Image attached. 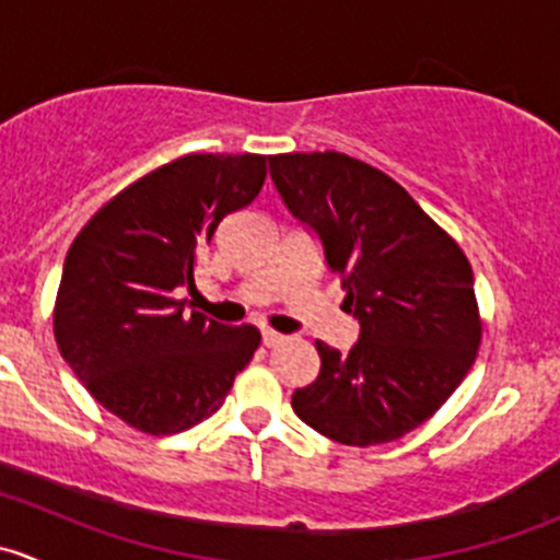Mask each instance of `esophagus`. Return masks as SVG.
I'll return each instance as SVG.
<instances>
[{"label": "esophagus", "instance_id": "1", "mask_svg": "<svg viewBox=\"0 0 560 560\" xmlns=\"http://www.w3.org/2000/svg\"><path fill=\"white\" fill-rule=\"evenodd\" d=\"M284 341V336H281V332H276V330H270V327H265L262 330V343L265 347H276V343H281Z\"/></svg>", "mask_w": 560, "mask_h": 560}]
</instances>
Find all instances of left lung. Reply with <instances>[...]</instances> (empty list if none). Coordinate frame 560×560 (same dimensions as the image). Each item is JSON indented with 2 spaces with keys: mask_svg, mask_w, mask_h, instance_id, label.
I'll return each mask as SVG.
<instances>
[{
  "mask_svg": "<svg viewBox=\"0 0 560 560\" xmlns=\"http://www.w3.org/2000/svg\"><path fill=\"white\" fill-rule=\"evenodd\" d=\"M268 165L360 325L349 352L314 343L319 376L292 393V409L338 444L395 442L455 393L477 358L471 265L404 186L365 162L314 151Z\"/></svg>",
  "mask_w": 560,
  "mask_h": 560,
  "instance_id": "1",
  "label": "left lung"
}]
</instances>
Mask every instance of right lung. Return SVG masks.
Wrapping results in <instances>:
<instances>
[{"label": "right lung", "instance_id": "obj_1", "mask_svg": "<svg viewBox=\"0 0 560 560\" xmlns=\"http://www.w3.org/2000/svg\"><path fill=\"white\" fill-rule=\"evenodd\" d=\"M265 184L259 154H189L118 191L65 259L54 332L61 358L110 415L151 436L224 404L259 330L189 312L195 268L219 222Z\"/></svg>", "mask_w": 560, "mask_h": 560}]
</instances>
